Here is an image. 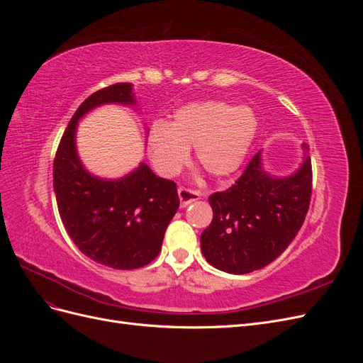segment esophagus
<instances>
[{
  "label": "esophagus",
  "instance_id": "1",
  "mask_svg": "<svg viewBox=\"0 0 363 363\" xmlns=\"http://www.w3.org/2000/svg\"><path fill=\"white\" fill-rule=\"evenodd\" d=\"M179 199H180V206L186 207V206H189L191 203L200 200L201 199V194L199 191H191V189H186V188H179Z\"/></svg>",
  "mask_w": 363,
  "mask_h": 363
}]
</instances>
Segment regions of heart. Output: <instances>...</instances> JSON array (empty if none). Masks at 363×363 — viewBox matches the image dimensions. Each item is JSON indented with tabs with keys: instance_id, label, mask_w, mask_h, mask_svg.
Wrapping results in <instances>:
<instances>
[{
	"instance_id": "heart-1",
	"label": "heart",
	"mask_w": 363,
	"mask_h": 363,
	"mask_svg": "<svg viewBox=\"0 0 363 363\" xmlns=\"http://www.w3.org/2000/svg\"><path fill=\"white\" fill-rule=\"evenodd\" d=\"M259 133L257 113L250 106L200 101L180 107L171 123H155L148 151L156 169L171 177L188 162L189 148L213 177H227L245 162Z\"/></svg>"
}]
</instances>
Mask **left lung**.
<instances>
[{
  "label": "left lung",
  "mask_w": 363,
  "mask_h": 363,
  "mask_svg": "<svg viewBox=\"0 0 363 363\" xmlns=\"http://www.w3.org/2000/svg\"><path fill=\"white\" fill-rule=\"evenodd\" d=\"M262 156L259 151L251 159L232 188L208 196L213 219L201 233V251L212 267L228 274L269 265L289 247L309 211L311 157L304 155L291 175L279 177L265 169Z\"/></svg>",
  "instance_id": "8db88e82"
}]
</instances>
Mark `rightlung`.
Listing matches in <instances>:
<instances>
[{"instance_id":"right-lung-1","label":"right lung","mask_w":363,"mask_h":363,"mask_svg":"<svg viewBox=\"0 0 363 363\" xmlns=\"http://www.w3.org/2000/svg\"><path fill=\"white\" fill-rule=\"evenodd\" d=\"M106 104L138 107L133 84L108 86L77 108L54 159V194L62 223L84 256L113 269H135L159 255L180 200L175 183L144 162L119 179L98 177L84 167L77 151L79 121Z\"/></svg>"}]
</instances>
